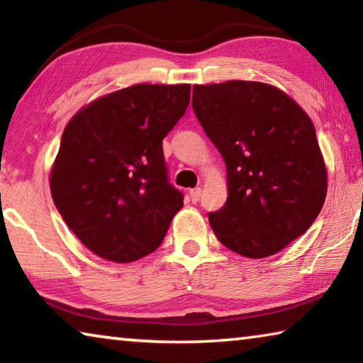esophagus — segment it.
<instances>
[{"label": "esophagus", "mask_w": 363, "mask_h": 363, "mask_svg": "<svg viewBox=\"0 0 363 363\" xmlns=\"http://www.w3.org/2000/svg\"><path fill=\"white\" fill-rule=\"evenodd\" d=\"M189 195H190V200H192L194 203H196V201H199V200H200V196H201V189H200V187L190 189Z\"/></svg>", "instance_id": "34e87169"}]
</instances>
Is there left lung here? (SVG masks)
<instances>
[{"instance_id":"left-lung-1","label":"left lung","mask_w":363,"mask_h":363,"mask_svg":"<svg viewBox=\"0 0 363 363\" xmlns=\"http://www.w3.org/2000/svg\"><path fill=\"white\" fill-rule=\"evenodd\" d=\"M194 112L227 168V201L208 214L219 242L272 256L309 229L327 196L315 128L284 91L261 82L195 84Z\"/></svg>"}]
</instances>
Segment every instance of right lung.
Wrapping results in <instances>:
<instances>
[{"instance_id":"add662e5","label":"right lung","mask_w":363,"mask_h":363,"mask_svg":"<svg viewBox=\"0 0 363 363\" xmlns=\"http://www.w3.org/2000/svg\"><path fill=\"white\" fill-rule=\"evenodd\" d=\"M190 84H134L67 123L49 186L65 224L94 255L133 262L155 251L184 196L162 140L186 113Z\"/></svg>"}]
</instances>
